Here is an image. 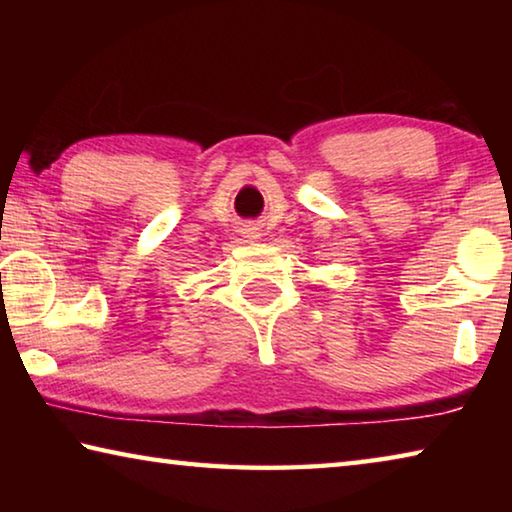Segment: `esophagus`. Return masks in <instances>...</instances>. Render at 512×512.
I'll return each mask as SVG.
<instances>
[{
	"label": "esophagus",
	"instance_id": "obj_1",
	"mask_svg": "<svg viewBox=\"0 0 512 512\" xmlns=\"http://www.w3.org/2000/svg\"><path fill=\"white\" fill-rule=\"evenodd\" d=\"M246 237H248V239H257V237H259V232H257V230H248V232H246Z\"/></svg>",
	"mask_w": 512,
	"mask_h": 512
}]
</instances>
